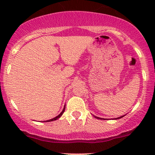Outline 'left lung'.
<instances>
[{"mask_svg": "<svg viewBox=\"0 0 155 155\" xmlns=\"http://www.w3.org/2000/svg\"><path fill=\"white\" fill-rule=\"evenodd\" d=\"M94 117H95V118H100V119H102V118H98V117H96V116H94ZM122 117H123V116H121V117H119V118H118H118H122Z\"/></svg>", "mask_w": 155, "mask_h": 155, "instance_id": "obj_1", "label": "left lung"}]
</instances>
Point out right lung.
I'll use <instances>...</instances> for the list:
<instances>
[{
    "label": "right lung",
    "instance_id": "obj_1",
    "mask_svg": "<svg viewBox=\"0 0 155 155\" xmlns=\"http://www.w3.org/2000/svg\"><path fill=\"white\" fill-rule=\"evenodd\" d=\"M64 110H65V106H64V109L63 110H62V112H61L60 114H59L58 115V116H56L55 118H52V119H50V120H48V121H55V120H57V119H58L59 118H60L61 116L62 115H63V113H64Z\"/></svg>",
    "mask_w": 155,
    "mask_h": 155
}]
</instances>
